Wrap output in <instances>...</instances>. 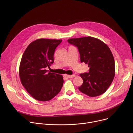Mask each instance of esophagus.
Listing matches in <instances>:
<instances>
[{"label": "esophagus", "instance_id": "1", "mask_svg": "<svg viewBox=\"0 0 133 133\" xmlns=\"http://www.w3.org/2000/svg\"><path fill=\"white\" fill-rule=\"evenodd\" d=\"M64 76L66 78H74L75 76V75L73 74V75H67V74H65Z\"/></svg>", "mask_w": 133, "mask_h": 133}]
</instances>
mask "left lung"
Segmentation results:
<instances>
[{
	"label": "left lung",
	"mask_w": 133,
	"mask_h": 133,
	"mask_svg": "<svg viewBox=\"0 0 133 133\" xmlns=\"http://www.w3.org/2000/svg\"><path fill=\"white\" fill-rule=\"evenodd\" d=\"M68 42L78 47L81 62H85L89 67L88 73L80 75L83 80L78 88L80 91L90 97L104 93L115 74L114 59L109 47L92 37L69 39Z\"/></svg>",
	"instance_id": "obj_1"
}]
</instances>
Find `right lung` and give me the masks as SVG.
<instances>
[{
  "label": "right lung",
  "instance_id": "add662e5",
  "mask_svg": "<svg viewBox=\"0 0 133 133\" xmlns=\"http://www.w3.org/2000/svg\"><path fill=\"white\" fill-rule=\"evenodd\" d=\"M62 40L38 39L27 46L21 59L19 75L21 82L34 99L47 101L61 90L62 75L48 72L54 62L55 48Z\"/></svg>",
  "mask_w": 133,
  "mask_h": 133
}]
</instances>
